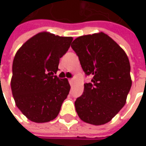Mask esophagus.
Instances as JSON below:
<instances>
[{
	"label": "esophagus",
	"instance_id": "esophagus-1",
	"mask_svg": "<svg viewBox=\"0 0 146 146\" xmlns=\"http://www.w3.org/2000/svg\"><path fill=\"white\" fill-rule=\"evenodd\" d=\"M69 83H70V84H72V83H73V78H71V79H69Z\"/></svg>",
	"mask_w": 146,
	"mask_h": 146
}]
</instances>
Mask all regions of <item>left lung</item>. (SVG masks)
I'll list each match as a JSON object with an SVG mask.
<instances>
[{
    "label": "left lung",
    "instance_id": "obj_1",
    "mask_svg": "<svg viewBox=\"0 0 146 146\" xmlns=\"http://www.w3.org/2000/svg\"><path fill=\"white\" fill-rule=\"evenodd\" d=\"M71 48L85 75L84 93L76 99L75 110L86 123L101 125L112 120L126 103L132 86L130 64L123 49L104 33L79 37Z\"/></svg>",
    "mask_w": 146,
    "mask_h": 146
}]
</instances>
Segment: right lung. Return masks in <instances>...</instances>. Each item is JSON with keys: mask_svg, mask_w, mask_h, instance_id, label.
Segmentation results:
<instances>
[{"mask_svg": "<svg viewBox=\"0 0 146 146\" xmlns=\"http://www.w3.org/2000/svg\"><path fill=\"white\" fill-rule=\"evenodd\" d=\"M72 40L42 32L25 42L16 53L12 92L17 107L31 121L45 123L58 115L71 87L66 79L54 74Z\"/></svg>", "mask_w": 146, "mask_h": 146, "instance_id": "right-lung-1", "label": "right lung"}]
</instances>
